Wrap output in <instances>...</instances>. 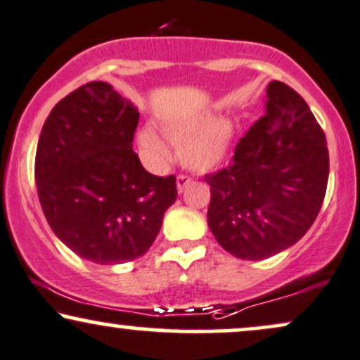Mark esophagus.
<instances>
[{"mask_svg": "<svg viewBox=\"0 0 360 360\" xmlns=\"http://www.w3.org/2000/svg\"><path fill=\"white\" fill-rule=\"evenodd\" d=\"M193 183V179L189 176H186V174H179L177 176V191L179 193H183L186 188H188L189 184Z\"/></svg>", "mask_w": 360, "mask_h": 360, "instance_id": "obj_1", "label": "esophagus"}]
</instances>
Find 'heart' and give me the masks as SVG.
Returning a JSON list of instances; mask_svg holds the SVG:
<instances>
[{
  "label": "heart",
  "instance_id": "1",
  "mask_svg": "<svg viewBox=\"0 0 360 360\" xmlns=\"http://www.w3.org/2000/svg\"><path fill=\"white\" fill-rule=\"evenodd\" d=\"M164 134L179 147L184 166L194 171H207L226 158L235 129L228 120H219L211 112H199L164 125ZM139 146L150 166L158 167L167 159V146L153 127L139 132Z\"/></svg>",
  "mask_w": 360,
  "mask_h": 360
}]
</instances>
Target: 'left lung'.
Segmentation results:
<instances>
[{
	"instance_id": "left-lung-1",
	"label": "left lung",
	"mask_w": 360,
	"mask_h": 360,
	"mask_svg": "<svg viewBox=\"0 0 360 360\" xmlns=\"http://www.w3.org/2000/svg\"><path fill=\"white\" fill-rule=\"evenodd\" d=\"M266 114L238 141L231 162L206 174L207 224L241 259H263L295 245L317 218L328 181L326 134L304 98L270 82Z\"/></svg>"
}]
</instances>
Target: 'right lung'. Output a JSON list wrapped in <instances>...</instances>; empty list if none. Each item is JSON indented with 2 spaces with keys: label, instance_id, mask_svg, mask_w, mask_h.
Returning a JSON list of instances; mask_svg holds the SVG:
<instances>
[{
  "label": "right lung",
  "instance_id": "obj_1",
  "mask_svg": "<svg viewBox=\"0 0 360 360\" xmlns=\"http://www.w3.org/2000/svg\"><path fill=\"white\" fill-rule=\"evenodd\" d=\"M137 124L114 86L89 82L56 103L38 139L43 214L68 248L98 265L142 257L177 198L176 176L150 174L134 153Z\"/></svg>",
  "mask_w": 360,
  "mask_h": 360
}]
</instances>
